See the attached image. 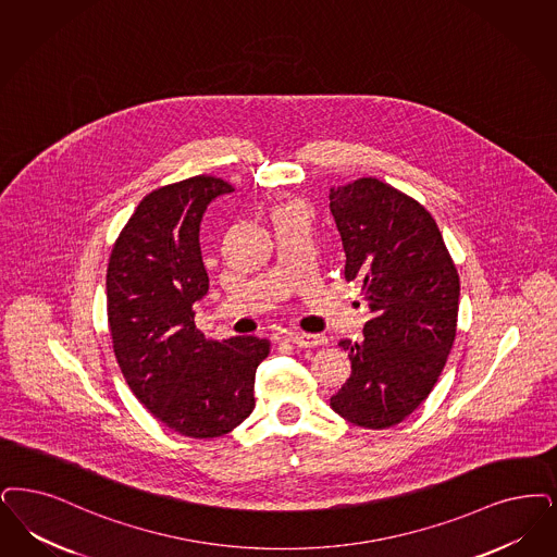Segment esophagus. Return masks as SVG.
<instances>
[{
    "instance_id": "obj_1",
    "label": "esophagus",
    "mask_w": 557,
    "mask_h": 557,
    "mask_svg": "<svg viewBox=\"0 0 557 557\" xmlns=\"http://www.w3.org/2000/svg\"><path fill=\"white\" fill-rule=\"evenodd\" d=\"M289 342L296 344L298 348H317V346H323L327 337L321 334H292Z\"/></svg>"
}]
</instances>
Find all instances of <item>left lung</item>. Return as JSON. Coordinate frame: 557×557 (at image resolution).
Masks as SVG:
<instances>
[{
	"label": "left lung",
	"instance_id": "1",
	"mask_svg": "<svg viewBox=\"0 0 557 557\" xmlns=\"http://www.w3.org/2000/svg\"><path fill=\"white\" fill-rule=\"evenodd\" d=\"M344 275L360 282L373 317L360 342L342 339L352 373L330 406L364 429L414 412L444 371L456 337L460 280L431 213L377 178L330 190Z\"/></svg>",
	"mask_w": 557,
	"mask_h": 557
}]
</instances>
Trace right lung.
<instances>
[{"mask_svg":"<svg viewBox=\"0 0 557 557\" xmlns=\"http://www.w3.org/2000/svg\"><path fill=\"white\" fill-rule=\"evenodd\" d=\"M230 193L213 176L153 190L108 265V321L122 375L156 419L195 440L225 435L252 412L255 373L269 355L268 339L213 342L195 325L193 307L209 289L200 222L209 202Z\"/></svg>","mask_w":557,"mask_h":557,"instance_id":"add662e5","label":"right lung"}]
</instances>
